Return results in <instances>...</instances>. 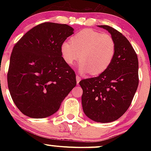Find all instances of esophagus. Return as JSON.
Returning <instances> with one entry per match:
<instances>
[{
    "mask_svg": "<svg viewBox=\"0 0 151 151\" xmlns=\"http://www.w3.org/2000/svg\"><path fill=\"white\" fill-rule=\"evenodd\" d=\"M76 80H77V84H79V81H80V80H81V77H79L78 74H77V76H76Z\"/></svg>",
    "mask_w": 151,
    "mask_h": 151,
    "instance_id": "obj_1",
    "label": "esophagus"
}]
</instances>
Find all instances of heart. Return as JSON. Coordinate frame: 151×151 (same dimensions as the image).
Returning a JSON list of instances; mask_svg holds the SVG:
<instances>
[{
    "mask_svg": "<svg viewBox=\"0 0 151 151\" xmlns=\"http://www.w3.org/2000/svg\"><path fill=\"white\" fill-rule=\"evenodd\" d=\"M115 40L110 35L102 34L91 29H84L71 38V42H64L60 53L68 65L81 60L79 71L81 74L91 72L99 74L113 62L116 54Z\"/></svg>",
    "mask_w": 151,
    "mask_h": 151,
    "instance_id": "heart-1",
    "label": "heart"
}]
</instances>
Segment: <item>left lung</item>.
Masks as SVG:
<instances>
[{"instance_id":"left-lung-1","label":"left lung","mask_w":151,"mask_h":151,"mask_svg":"<svg viewBox=\"0 0 151 151\" xmlns=\"http://www.w3.org/2000/svg\"><path fill=\"white\" fill-rule=\"evenodd\" d=\"M106 30L116 42V54L106 70L98 77L83 79L81 104L91 120L109 123L117 120L129 108L138 86V57L125 36L108 25Z\"/></svg>"}]
</instances>
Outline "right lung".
Returning <instances> with one entry per match:
<instances>
[{
	"label": "right lung",
	"mask_w": 151,
	"mask_h": 151,
	"mask_svg": "<svg viewBox=\"0 0 151 151\" xmlns=\"http://www.w3.org/2000/svg\"><path fill=\"white\" fill-rule=\"evenodd\" d=\"M73 33L66 24L44 22L26 32L13 47L8 89L15 106L27 116L52 115L77 84L75 73L60 53L61 44Z\"/></svg>",
	"instance_id": "right-lung-1"
}]
</instances>
